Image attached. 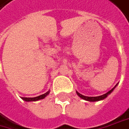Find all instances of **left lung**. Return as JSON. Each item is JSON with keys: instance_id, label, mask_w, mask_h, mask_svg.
I'll return each instance as SVG.
<instances>
[{"instance_id": "8db88e82", "label": "left lung", "mask_w": 129, "mask_h": 129, "mask_svg": "<svg viewBox=\"0 0 129 129\" xmlns=\"http://www.w3.org/2000/svg\"><path fill=\"white\" fill-rule=\"evenodd\" d=\"M116 87V86H115ZM114 87V88H115ZM113 88L111 91H109L108 93H105L104 95H99V96H95V97H89V96H85V95H81V93H79L78 92L76 91V93L78 94V95L80 97V98H81L83 100H86V101H91V102H94V101H101V100H104V99H106L109 94H110L112 91H113Z\"/></svg>"}]
</instances>
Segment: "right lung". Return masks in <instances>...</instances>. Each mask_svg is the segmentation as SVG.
Wrapping results in <instances>:
<instances>
[{"instance_id": "obj_1", "label": "right lung", "mask_w": 129, "mask_h": 129, "mask_svg": "<svg viewBox=\"0 0 129 129\" xmlns=\"http://www.w3.org/2000/svg\"><path fill=\"white\" fill-rule=\"evenodd\" d=\"M48 93H49V91H48V92H46V93H44V94L38 95L37 97H34V98H25V97H22L21 99L23 101H36L41 100V99H44L47 95H48Z\"/></svg>"}]
</instances>
